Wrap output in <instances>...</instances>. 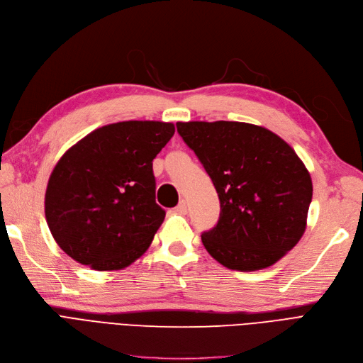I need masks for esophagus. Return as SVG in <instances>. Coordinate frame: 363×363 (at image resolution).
Masks as SVG:
<instances>
[{
  "mask_svg": "<svg viewBox=\"0 0 363 363\" xmlns=\"http://www.w3.org/2000/svg\"><path fill=\"white\" fill-rule=\"evenodd\" d=\"M176 213H179V215H186L187 213V204H186L184 199H182L179 206L176 207Z\"/></svg>",
  "mask_w": 363,
  "mask_h": 363,
  "instance_id": "34e87169",
  "label": "esophagus"
}]
</instances>
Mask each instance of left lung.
<instances>
[{"label":"left lung","mask_w":363,"mask_h":363,"mask_svg":"<svg viewBox=\"0 0 363 363\" xmlns=\"http://www.w3.org/2000/svg\"><path fill=\"white\" fill-rule=\"evenodd\" d=\"M177 130L215 184L218 225L201 235L223 267L267 269L302 239L312 180L290 144L242 121H179Z\"/></svg>","instance_id":"1"}]
</instances>
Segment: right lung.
<instances>
[{"instance_id":"obj_1","label":"right lung","mask_w":363,"mask_h":363,"mask_svg":"<svg viewBox=\"0 0 363 363\" xmlns=\"http://www.w3.org/2000/svg\"><path fill=\"white\" fill-rule=\"evenodd\" d=\"M176 128L120 121L90 132L49 176L45 216L57 245L93 270H121L148 249L165 219L156 204L153 159Z\"/></svg>"}]
</instances>
